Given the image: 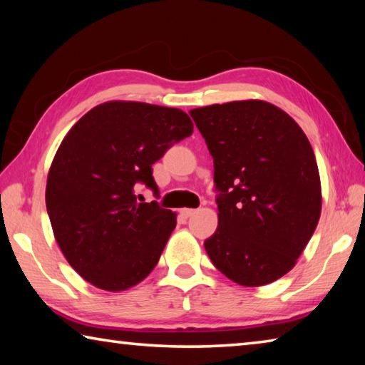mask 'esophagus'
I'll use <instances>...</instances> for the list:
<instances>
[{"instance_id": "obj_1", "label": "esophagus", "mask_w": 365, "mask_h": 365, "mask_svg": "<svg viewBox=\"0 0 365 365\" xmlns=\"http://www.w3.org/2000/svg\"><path fill=\"white\" fill-rule=\"evenodd\" d=\"M195 212H196V209H188V207L180 209V214L183 215V217H190V215H193Z\"/></svg>"}]
</instances>
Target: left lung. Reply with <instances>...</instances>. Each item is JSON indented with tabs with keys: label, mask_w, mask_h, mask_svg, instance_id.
I'll return each instance as SVG.
<instances>
[{
	"label": "left lung",
	"mask_w": 365,
	"mask_h": 365,
	"mask_svg": "<svg viewBox=\"0 0 365 365\" xmlns=\"http://www.w3.org/2000/svg\"><path fill=\"white\" fill-rule=\"evenodd\" d=\"M214 158L219 225L205 242L227 279L262 287L294 267L322 211L317 160L285 110L243 100L190 110Z\"/></svg>",
	"instance_id": "left-lung-1"
}]
</instances>
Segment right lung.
I'll return each mask as SVG.
<instances>
[{
    "mask_svg": "<svg viewBox=\"0 0 365 365\" xmlns=\"http://www.w3.org/2000/svg\"><path fill=\"white\" fill-rule=\"evenodd\" d=\"M193 133L182 109L108 101L90 109L61 141L46 182V209L67 262L91 285L123 292L156 267L177 214L138 202V185L158 195L151 165Z\"/></svg>",
    "mask_w": 365,
    "mask_h": 365,
    "instance_id": "obj_1",
    "label": "right lung"
}]
</instances>
